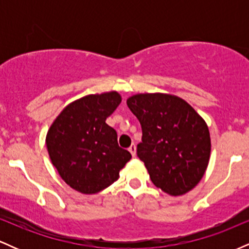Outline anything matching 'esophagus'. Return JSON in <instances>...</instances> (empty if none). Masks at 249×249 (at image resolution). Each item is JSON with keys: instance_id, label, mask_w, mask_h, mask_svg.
<instances>
[{"instance_id": "34e87169", "label": "esophagus", "mask_w": 249, "mask_h": 249, "mask_svg": "<svg viewBox=\"0 0 249 249\" xmlns=\"http://www.w3.org/2000/svg\"><path fill=\"white\" fill-rule=\"evenodd\" d=\"M128 151H130V153L132 154V157H136V145L132 144L130 147H128Z\"/></svg>"}]
</instances>
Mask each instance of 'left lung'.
<instances>
[{
	"label": "left lung",
	"instance_id": "1",
	"mask_svg": "<svg viewBox=\"0 0 249 249\" xmlns=\"http://www.w3.org/2000/svg\"><path fill=\"white\" fill-rule=\"evenodd\" d=\"M127 107L142 126L137 156L151 181L171 196H181L200 181L211 154L206 123L188 103L164 93L130 97Z\"/></svg>",
	"mask_w": 249,
	"mask_h": 249
}]
</instances>
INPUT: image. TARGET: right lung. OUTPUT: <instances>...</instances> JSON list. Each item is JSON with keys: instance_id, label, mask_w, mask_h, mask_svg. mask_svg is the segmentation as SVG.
Segmentation results:
<instances>
[{"instance_id": "right-lung-1", "label": "right lung", "mask_w": 249, "mask_h": 249, "mask_svg": "<svg viewBox=\"0 0 249 249\" xmlns=\"http://www.w3.org/2000/svg\"><path fill=\"white\" fill-rule=\"evenodd\" d=\"M121 102L115 91L85 96L68 105L51 125L48 152L73 190L92 194L108 187L132 157L118 145L115 128L105 123Z\"/></svg>"}]
</instances>
